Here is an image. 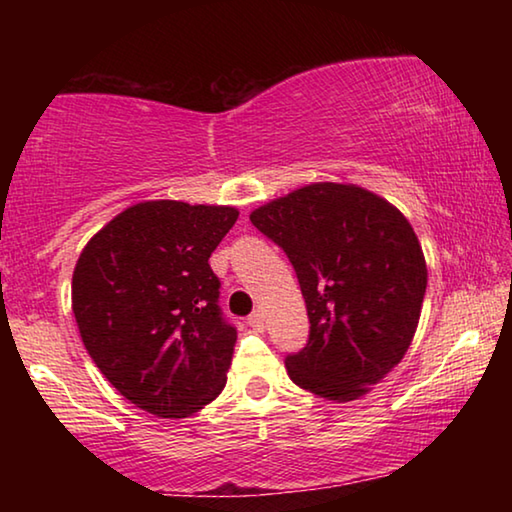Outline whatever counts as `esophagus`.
Returning a JSON list of instances; mask_svg holds the SVG:
<instances>
[{"label":"esophagus","mask_w":512,"mask_h":512,"mask_svg":"<svg viewBox=\"0 0 512 512\" xmlns=\"http://www.w3.org/2000/svg\"><path fill=\"white\" fill-rule=\"evenodd\" d=\"M248 325L250 327H255V329H264V314H262V311H253V314H250L248 316Z\"/></svg>","instance_id":"esophagus-1"}]
</instances>
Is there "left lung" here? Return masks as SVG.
<instances>
[{"instance_id":"8db88e82","label":"left lung","mask_w":512,"mask_h":512,"mask_svg":"<svg viewBox=\"0 0 512 512\" xmlns=\"http://www.w3.org/2000/svg\"><path fill=\"white\" fill-rule=\"evenodd\" d=\"M287 253L309 316L307 345L287 354L305 391L334 402L366 395L409 350L427 264L406 216L357 185L314 183L250 214Z\"/></svg>"}]
</instances>
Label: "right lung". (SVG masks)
Wrapping results in <instances>:
<instances>
[{
    "label": "right lung",
    "instance_id": "add662e5",
    "mask_svg": "<svg viewBox=\"0 0 512 512\" xmlns=\"http://www.w3.org/2000/svg\"><path fill=\"white\" fill-rule=\"evenodd\" d=\"M239 212L146 201L117 214L76 262L72 311L112 386L158 418H187L225 386L237 327L207 264Z\"/></svg>",
    "mask_w": 512,
    "mask_h": 512
}]
</instances>
